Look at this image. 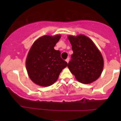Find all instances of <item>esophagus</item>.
Masks as SVG:
<instances>
[{
	"label": "esophagus",
	"instance_id": "1",
	"mask_svg": "<svg viewBox=\"0 0 121 121\" xmlns=\"http://www.w3.org/2000/svg\"><path fill=\"white\" fill-rule=\"evenodd\" d=\"M69 58H67L66 60H65V61H66V62H67V63H68V62H69Z\"/></svg>",
	"mask_w": 121,
	"mask_h": 121
}]
</instances>
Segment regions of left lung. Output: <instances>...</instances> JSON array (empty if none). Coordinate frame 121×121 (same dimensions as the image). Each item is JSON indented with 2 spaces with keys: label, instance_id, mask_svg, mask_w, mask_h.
<instances>
[{
  "label": "left lung",
  "instance_id": "obj_1",
  "mask_svg": "<svg viewBox=\"0 0 121 121\" xmlns=\"http://www.w3.org/2000/svg\"><path fill=\"white\" fill-rule=\"evenodd\" d=\"M73 54L68 67L77 80L90 84L99 77L104 67V60L92 40L84 35L68 37Z\"/></svg>",
  "mask_w": 121,
  "mask_h": 121
}]
</instances>
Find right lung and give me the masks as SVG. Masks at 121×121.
I'll return each instance as SVG.
<instances>
[{
    "mask_svg": "<svg viewBox=\"0 0 121 121\" xmlns=\"http://www.w3.org/2000/svg\"><path fill=\"white\" fill-rule=\"evenodd\" d=\"M60 37V35L42 36L30 48L26 64L29 77L35 84L43 86L52 85L62 69L67 66L60 52L54 48Z\"/></svg>",
    "mask_w": 121,
    "mask_h": 121,
    "instance_id": "right-lung-1",
    "label": "right lung"
}]
</instances>
